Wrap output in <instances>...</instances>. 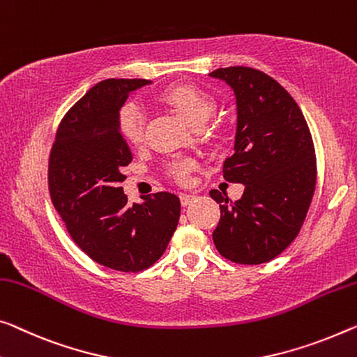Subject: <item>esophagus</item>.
I'll use <instances>...</instances> for the list:
<instances>
[{
  "label": "esophagus",
  "mask_w": 357,
  "mask_h": 357,
  "mask_svg": "<svg viewBox=\"0 0 357 357\" xmlns=\"http://www.w3.org/2000/svg\"><path fill=\"white\" fill-rule=\"evenodd\" d=\"M196 199V196L195 195H186V193H182L180 195V202H182V206L185 207V206H188V204H191V202H193Z\"/></svg>",
  "instance_id": "34e87169"
}]
</instances>
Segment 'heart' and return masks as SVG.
<instances>
[{
  "mask_svg": "<svg viewBox=\"0 0 357 357\" xmlns=\"http://www.w3.org/2000/svg\"><path fill=\"white\" fill-rule=\"evenodd\" d=\"M158 102L177 112L193 128L206 123L215 108V98L209 92L190 83H178L166 87L158 96ZM118 129L123 139L130 145H140L144 142L145 116L139 105L126 103L119 112ZM191 169H193V164L183 161L174 164L171 172L177 182H186Z\"/></svg>",
  "mask_w": 357,
  "mask_h": 357,
  "instance_id": "heart-1",
  "label": "heart"
}]
</instances>
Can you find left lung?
<instances>
[{
    "instance_id": "left-lung-1",
    "label": "left lung",
    "mask_w": 357,
    "mask_h": 357,
    "mask_svg": "<svg viewBox=\"0 0 357 357\" xmlns=\"http://www.w3.org/2000/svg\"><path fill=\"white\" fill-rule=\"evenodd\" d=\"M209 76L234 91V151L223 178L244 185L238 201L211 191L220 204L213 244L225 259L260 265L281 254L305 222L316 188L314 145L297 102L271 76L249 67Z\"/></svg>"
}]
</instances>
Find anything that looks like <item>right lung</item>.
I'll use <instances>...</instances> for the list:
<instances>
[{
	"label": "right lung",
	"mask_w": 357,
	"mask_h": 357,
	"mask_svg": "<svg viewBox=\"0 0 357 357\" xmlns=\"http://www.w3.org/2000/svg\"><path fill=\"white\" fill-rule=\"evenodd\" d=\"M148 79H105L60 123L49 156V193L76 245L100 265L137 273L166 250L178 225L180 199L161 191L128 204L119 183L132 153L118 129L119 109Z\"/></svg>",
	"instance_id": "obj_1"
}]
</instances>
